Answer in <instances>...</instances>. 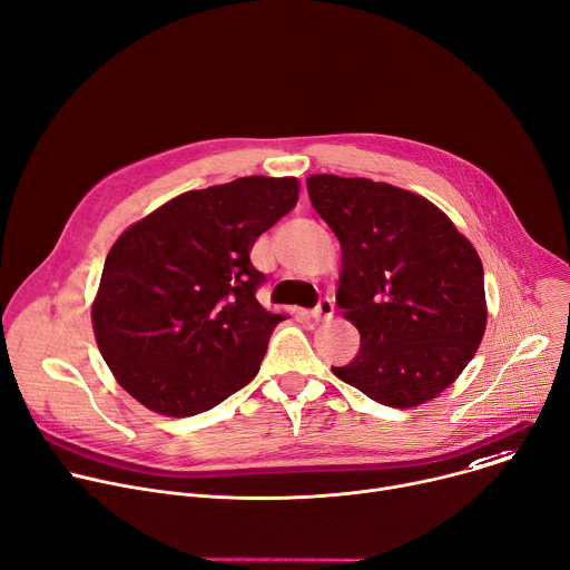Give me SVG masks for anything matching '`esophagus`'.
<instances>
[{"mask_svg": "<svg viewBox=\"0 0 570 570\" xmlns=\"http://www.w3.org/2000/svg\"><path fill=\"white\" fill-rule=\"evenodd\" d=\"M334 316V299L332 297H323L314 308H312V318L316 323L321 321H330Z\"/></svg>", "mask_w": 570, "mask_h": 570, "instance_id": "1", "label": "esophagus"}]
</instances>
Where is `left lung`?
Returning a JSON list of instances; mask_svg holds the SVG:
<instances>
[{
    "instance_id": "left-lung-1",
    "label": "left lung",
    "mask_w": 570,
    "mask_h": 570,
    "mask_svg": "<svg viewBox=\"0 0 570 570\" xmlns=\"http://www.w3.org/2000/svg\"><path fill=\"white\" fill-rule=\"evenodd\" d=\"M306 188L341 240L336 302L361 334L356 356L334 375L393 409L436 397L484 336L475 247L416 193L336 175L308 177Z\"/></svg>"
}]
</instances>
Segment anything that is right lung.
<instances>
[{"instance_id": "1", "label": "right lung", "mask_w": 570, "mask_h": 570, "mask_svg": "<svg viewBox=\"0 0 570 570\" xmlns=\"http://www.w3.org/2000/svg\"><path fill=\"white\" fill-rule=\"evenodd\" d=\"M293 177L188 190L111 247L92 327L120 386L164 416H195L249 384L284 321L258 304L254 240L297 202Z\"/></svg>"}]
</instances>
